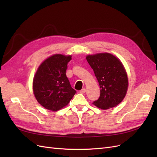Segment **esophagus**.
<instances>
[{"label":"esophagus","mask_w":157,"mask_h":157,"mask_svg":"<svg viewBox=\"0 0 157 157\" xmlns=\"http://www.w3.org/2000/svg\"><path fill=\"white\" fill-rule=\"evenodd\" d=\"M85 92H86V89H85V88H82L81 90H80V94H84Z\"/></svg>","instance_id":"34e87169"}]
</instances>
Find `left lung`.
Wrapping results in <instances>:
<instances>
[{
  "label": "left lung",
  "instance_id": "8db88e82",
  "mask_svg": "<svg viewBox=\"0 0 157 157\" xmlns=\"http://www.w3.org/2000/svg\"><path fill=\"white\" fill-rule=\"evenodd\" d=\"M87 61L93 69L100 88V96L93 103L107 109L117 106L126 96L128 81L121 61L108 53L88 56Z\"/></svg>",
  "mask_w": 157,
  "mask_h": 157
}]
</instances>
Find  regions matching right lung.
Segmentation results:
<instances>
[{"instance_id":"obj_1","label":"right lung","mask_w":157,"mask_h":157,"mask_svg":"<svg viewBox=\"0 0 157 157\" xmlns=\"http://www.w3.org/2000/svg\"><path fill=\"white\" fill-rule=\"evenodd\" d=\"M71 56H52L42 63L33 79V92L42 106L53 111L66 106L76 94L66 76Z\"/></svg>"}]
</instances>
